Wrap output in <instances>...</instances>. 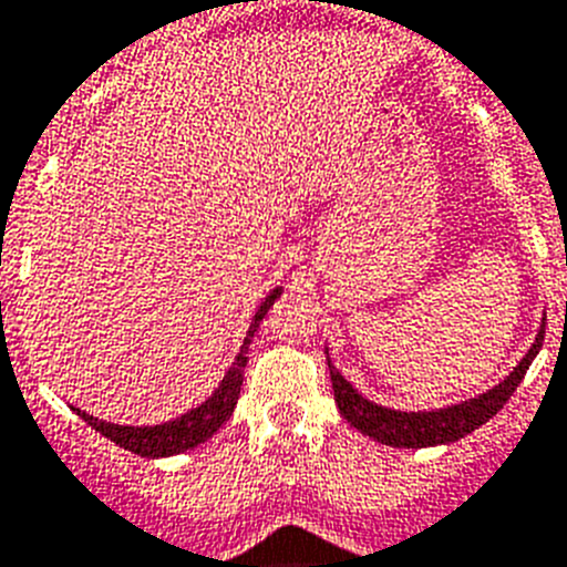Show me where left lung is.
<instances>
[{
    "label": "left lung",
    "mask_w": 567,
    "mask_h": 567,
    "mask_svg": "<svg viewBox=\"0 0 567 567\" xmlns=\"http://www.w3.org/2000/svg\"><path fill=\"white\" fill-rule=\"evenodd\" d=\"M543 342L545 317L543 324H539V331H536V339L530 342L528 353L519 359V365H516L508 377L502 379L499 385L488 388L485 393H476L471 400L456 402V405L431 408V411H396V408L377 405V402H371L368 396H362V393L333 368L331 357H328V371H331L333 382V400H337L339 413L351 422V427H357L359 433L371 436L373 442H382V445L391 447L451 445V442L462 440V436H467V433L476 431L480 425H485V422L514 396V391L519 388L522 377H525V371H528L530 362L536 359Z\"/></svg>",
    "instance_id": "1"
}]
</instances>
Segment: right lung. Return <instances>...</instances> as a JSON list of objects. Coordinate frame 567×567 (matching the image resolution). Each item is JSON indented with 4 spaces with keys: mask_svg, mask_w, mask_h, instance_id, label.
I'll return each instance as SVG.
<instances>
[{
    "mask_svg": "<svg viewBox=\"0 0 567 567\" xmlns=\"http://www.w3.org/2000/svg\"><path fill=\"white\" fill-rule=\"evenodd\" d=\"M279 293H282V288H274L268 297H265V302L256 308L248 333H245L243 348H239L236 359L230 362L228 373L223 377L219 388H216L202 405L190 408L188 413H182V416H176V420L171 422H162V425H113V422L96 420V416L79 411V408H73V411H76L93 431H100L102 436H107V440L116 442L120 447H125L131 454L147 456V460L185 454L190 447L208 442L210 436L230 420V413H234L239 391H243L245 365H248V344L250 339H254L259 322L265 319V313L270 311V305L279 299Z\"/></svg>",
    "mask_w": 567,
    "mask_h": 567,
    "instance_id": "add662e5",
    "label": "right lung"
}]
</instances>
